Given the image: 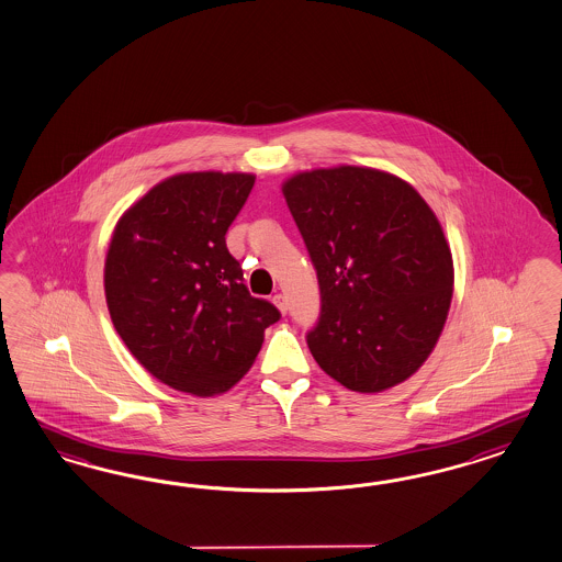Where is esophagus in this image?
Returning a JSON list of instances; mask_svg holds the SVG:
<instances>
[{
    "label": "esophagus",
    "mask_w": 562,
    "mask_h": 562,
    "mask_svg": "<svg viewBox=\"0 0 562 562\" xmlns=\"http://www.w3.org/2000/svg\"><path fill=\"white\" fill-rule=\"evenodd\" d=\"M273 304L280 308V313H286L289 311V303H286V296L284 294H273Z\"/></svg>",
    "instance_id": "34e87169"
}]
</instances>
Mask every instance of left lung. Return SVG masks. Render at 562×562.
Segmentation results:
<instances>
[{
	"instance_id": "obj_1",
	"label": "left lung",
	"mask_w": 562,
	"mask_h": 562,
	"mask_svg": "<svg viewBox=\"0 0 562 562\" xmlns=\"http://www.w3.org/2000/svg\"><path fill=\"white\" fill-rule=\"evenodd\" d=\"M317 270V364L349 391L379 393L424 364L452 301V254L409 183L368 167L304 171L282 188Z\"/></svg>"
}]
</instances>
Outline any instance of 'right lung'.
Here are the masks:
<instances>
[{"label": "right lung", "instance_id": "1", "mask_svg": "<svg viewBox=\"0 0 562 562\" xmlns=\"http://www.w3.org/2000/svg\"><path fill=\"white\" fill-rule=\"evenodd\" d=\"M254 182L249 173H180L114 228L104 270L112 323L155 379L183 393H225L282 317L249 294L225 241Z\"/></svg>", "mask_w": 562, "mask_h": 562}]
</instances>
